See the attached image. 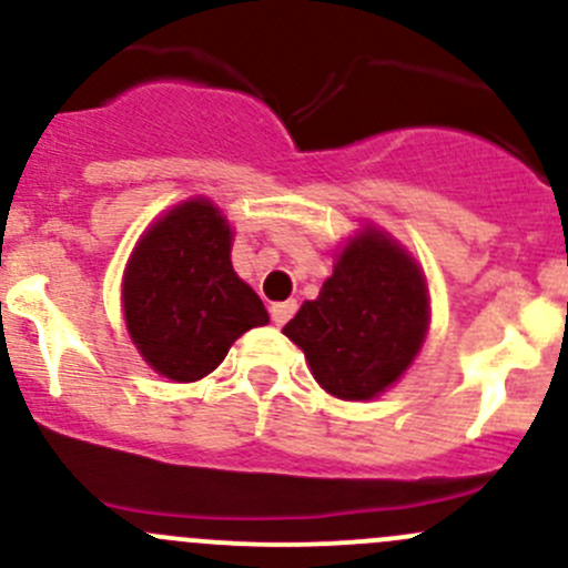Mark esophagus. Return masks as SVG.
<instances>
[{"label": "esophagus", "mask_w": 568, "mask_h": 568, "mask_svg": "<svg viewBox=\"0 0 568 568\" xmlns=\"http://www.w3.org/2000/svg\"><path fill=\"white\" fill-rule=\"evenodd\" d=\"M268 313H272V321H274V324L283 326L285 321H288V318L294 316V313H296V302H294V300H288V302H277V305L268 307Z\"/></svg>", "instance_id": "34e87169"}]
</instances>
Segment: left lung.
I'll return each mask as SVG.
<instances>
[{
  "instance_id": "obj_1",
  "label": "left lung",
  "mask_w": 568,
  "mask_h": 568,
  "mask_svg": "<svg viewBox=\"0 0 568 568\" xmlns=\"http://www.w3.org/2000/svg\"><path fill=\"white\" fill-rule=\"evenodd\" d=\"M428 326V291L417 263L385 233L346 244L318 300L283 326L313 376L343 400H368L415 359Z\"/></svg>"
}]
</instances>
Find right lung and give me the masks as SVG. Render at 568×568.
Segmentation results:
<instances>
[{"instance_id":"obj_1","label":"right lung","mask_w":568,"mask_h":568,"mask_svg":"<svg viewBox=\"0 0 568 568\" xmlns=\"http://www.w3.org/2000/svg\"><path fill=\"white\" fill-rule=\"evenodd\" d=\"M131 341L151 368L197 382L225 359L236 337L268 321L231 263V227L209 200H189L136 244L123 277Z\"/></svg>"}]
</instances>
